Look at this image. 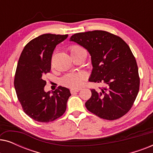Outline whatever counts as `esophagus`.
Listing matches in <instances>:
<instances>
[{"instance_id":"obj_1","label":"esophagus","mask_w":153,"mask_h":153,"mask_svg":"<svg viewBox=\"0 0 153 153\" xmlns=\"http://www.w3.org/2000/svg\"><path fill=\"white\" fill-rule=\"evenodd\" d=\"M80 91V89H74V88H72L70 90V92L72 94H74L75 93H76V92H79Z\"/></svg>"}]
</instances>
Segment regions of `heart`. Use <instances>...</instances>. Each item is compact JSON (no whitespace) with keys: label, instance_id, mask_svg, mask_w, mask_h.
I'll use <instances>...</instances> for the list:
<instances>
[{"label":"heart","instance_id":"b5f03b06","mask_svg":"<svg viewBox=\"0 0 153 153\" xmlns=\"http://www.w3.org/2000/svg\"><path fill=\"white\" fill-rule=\"evenodd\" d=\"M83 49L79 47V46H72L70 47L71 54ZM86 78V74L83 72L70 73V74H67L65 76H64V78L62 80V84L68 87L78 88L82 86Z\"/></svg>","mask_w":153,"mask_h":153}]
</instances>
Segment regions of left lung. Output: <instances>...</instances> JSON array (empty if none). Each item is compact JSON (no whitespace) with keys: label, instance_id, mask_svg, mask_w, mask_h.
I'll list each match as a JSON object with an SVG mask.
<instances>
[{"label":"left lung","instance_id":"left-lung-1","mask_svg":"<svg viewBox=\"0 0 153 153\" xmlns=\"http://www.w3.org/2000/svg\"><path fill=\"white\" fill-rule=\"evenodd\" d=\"M74 42L88 51L93 70L89 81L106 85L99 91L91 90L85 102L87 109L100 118L116 120L127 114L139 93L140 79L134 56L127 43L104 30L73 35Z\"/></svg>","mask_w":153,"mask_h":153}]
</instances>
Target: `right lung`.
Masks as SVG:
<instances>
[{"label":"right lung","mask_w":153,"mask_h":153,"mask_svg":"<svg viewBox=\"0 0 153 153\" xmlns=\"http://www.w3.org/2000/svg\"><path fill=\"white\" fill-rule=\"evenodd\" d=\"M68 37L49 33L39 35L25 46L19 59L14 88L24 111L37 122H51L66 111L70 90L59 86L54 91L46 92L44 76L51 70L56 45Z\"/></svg>","instance_id":"add662e5"}]
</instances>
